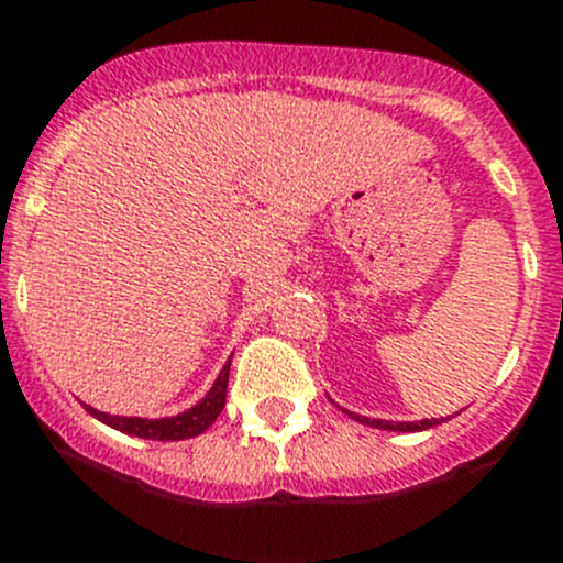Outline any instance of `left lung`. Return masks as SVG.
Returning a JSON list of instances; mask_svg holds the SVG:
<instances>
[{
  "label": "left lung",
  "mask_w": 563,
  "mask_h": 563,
  "mask_svg": "<svg viewBox=\"0 0 563 563\" xmlns=\"http://www.w3.org/2000/svg\"><path fill=\"white\" fill-rule=\"evenodd\" d=\"M350 413V411H346ZM355 422L369 424V428H380V430H400V433H413V430H428L433 424L444 422V419H422V422H386V419H369V417H358V413H350Z\"/></svg>",
  "instance_id": "8db88e82"
}]
</instances>
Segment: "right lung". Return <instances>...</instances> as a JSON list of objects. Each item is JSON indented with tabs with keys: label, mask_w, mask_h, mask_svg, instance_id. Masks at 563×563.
<instances>
[{
	"label": "right lung",
	"mask_w": 563,
	"mask_h": 563,
	"mask_svg": "<svg viewBox=\"0 0 563 563\" xmlns=\"http://www.w3.org/2000/svg\"><path fill=\"white\" fill-rule=\"evenodd\" d=\"M233 358V355H230ZM228 377H230V361L224 364V369L219 372L217 383L205 394L202 400L197 402L188 411L177 413V417L166 419H141V417H110V413L97 411V408L86 406L91 417H97L99 422L110 424V428L122 430L128 435H139V439H155V441H180V439H194L202 430H208L210 424L217 422V417L224 408V397H228Z\"/></svg>",
	"instance_id": "right-lung-1"
}]
</instances>
